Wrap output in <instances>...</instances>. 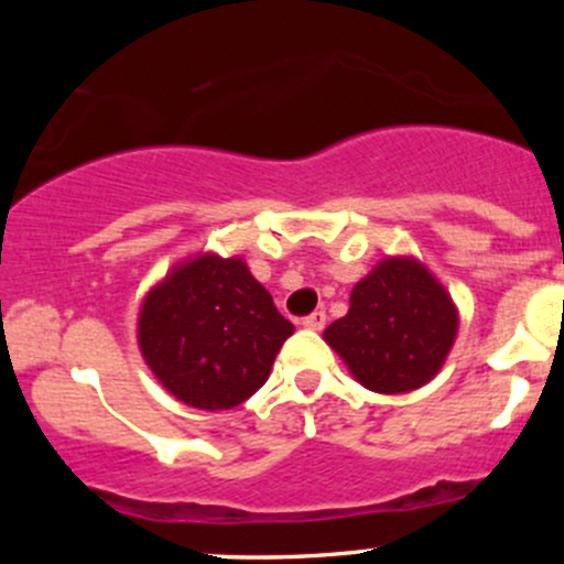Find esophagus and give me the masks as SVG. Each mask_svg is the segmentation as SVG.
Returning <instances> with one entry per match:
<instances>
[{"instance_id":"34e87169","label":"esophagus","mask_w":564,"mask_h":564,"mask_svg":"<svg viewBox=\"0 0 564 564\" xmlns=\"http://www.w3.org/2000/svg\"><path fill=\"white\" fill-rule=\"evenodd\" d=\"M323 326H326V313L323 310H315L307 318H302V328H307V332H321Z\"/></svg>"}]
</instances>
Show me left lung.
<instances>
[{"label":"left lung","instance_id":"left-lung-1","mask_svg":"<svg viewBox=\"0 0 564 564\" xmlns=\"http://www.w3.org/2000/svg\"><path fill=\"white\" fill-rule=\"evenodd\" d=\"M458 332L443 283L413 257H387L355 283L345 318L323 332L371 392L400 394L435 379Z\"/></svg>","mask_w":564,"mask_h":564}]
</instances>
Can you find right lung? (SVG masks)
Masks as SVG:
<instances>
[{"label": "right lung", "mask_w": 564, "mask_h": 564, "mask_svg": "<svg viewBox=\"0 0 564 564\" xmlns=\"http://www.w3.org/2000/svg\"><path fill=\"white\" fill-rule=\"evenodd\" d=\"M294 326L241 257L198 254L145 294L140 352L164 390L200 411L241 405L268 381Z\"/></svg>", "instance_id": "right-lung-1"}]
</instances>
